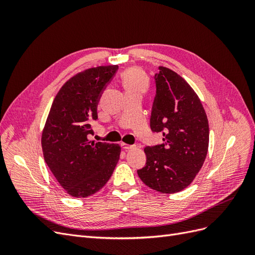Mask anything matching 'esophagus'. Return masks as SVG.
I'll return each mask as SVG.
<instances>
[{"label":"esophagus","mask_w":255,"mask_h":255,"mask_svg":"<svg viewBox=\"0 0 255 255\" xmlns=\"http://www.w3.org/2000/svg\"><path fill=\"white\" fill-rule=\"evenodd\" d=\"M121 146H122V149H125L126 151L135 149V145H133V144H128V143H125V142L121 143Z\"/></svg>","instance_id":"esophagus-1"}]
</instances>
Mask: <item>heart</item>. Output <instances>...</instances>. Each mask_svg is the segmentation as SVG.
Returning <instances> with one entry per match:
<instances>
[{
	"label": "heart",
	"mask_w": 255,
	"mask_h": 255,
	"mask_svg": "<svg viewBox=\"0 0 255 255\" xmlns=\"http://www.w3.org/2000/svg\"><path fill=\"white\" fill-rule=\"evenodd\" d=\"M123 86L127 89V92H143L148 89L149 82L146 76L138 69H128L122 74Z\"/></svg>",
	"instance_id": "heart-1"
}]
</instances>
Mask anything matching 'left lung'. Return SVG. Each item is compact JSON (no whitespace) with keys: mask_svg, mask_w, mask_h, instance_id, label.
Instances as JSON below:
<instances>
[{"mask_svg":"<svg viewBox=\"0 0 255 255\" xmlns=\"http://www.w3.org/2000/svg\"><path fill=\"white\" fill-rule=\"evenodd\" d=\"M158 70L150 127L163 135V143L145 146V166L137 173L150 188L174 194L190 185L203 166L210 129L202 103L189 84L170 69Z\"/></svg>","mask_w":255,"mask_h":255,"instance_id":"8db88e82","label":"left lung"}]
</instances>
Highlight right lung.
<instances>
[{
    "label": "right lung",
    "mask_w": 255,
    "mask_h": 255,
    "mask_svg": "<svg viewBox=\"0 0 255 255\" xmlns=\"http://www.w3.org/2000/svg\"><path fill=\"white\" fill-rule=\"evenodd\" d=\"M118 66L91 68L69 80L52 103L42 132L44 160L69 195L85 198L96 194L110 180L117 165L119 144L94 142L92 121L98 104Z\"/></svg>",
    "instance_id": "add662e5"
}]
</instances>
